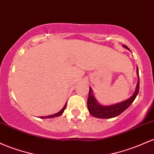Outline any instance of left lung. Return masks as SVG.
<instances>
[{"mask_svg": "<svg viewBox=\"0 0 154 154\" xmlns=\"http://www.w3.org/2000/svg\"><path fill=\"white\" fill-rule=\"evenodd\" d=\"M124 48L128 49L130 51V49L125 45H123ZM137 75L138 77L137 85H136L135 90L133 94L129 99L124 100V101L120 102V103H116L113 105H103L100 104L94 97L93 94V91L91 87H89V97L87 100V108L89 110V112L91 116H93L95 118L99 119H110L114 118L116 116H118L121 113H123L125 110L130 106L131 104L133 103L136 97L139 92L140 88V79H139V70H138L137 66Z\"/></svg>", "mask_w": 154, "mask_h": 154, "instance_id": "left-lung-1", "label": "left lung"}]
</instances>
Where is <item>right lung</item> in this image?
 I'll return each mask as SVG.
<instances>
[{"label":"right lung","mask_w":154,"mask_h":154,"mask_svg":"<svg viewBox=\"0 0 154 154\" xmlns=\"http://www.w3.org/2000/svg\"><path fill=\"white\" fill-rule=\"evenodd\" d=\"M66 105H67V103H65V105H64V107H63V108H62V110H60V111L58 112V113H54V114H52V115L47 116H41V117H40V118H41V119H51V118H54V117L60 116L61 115L62 113H63L64 110H65V108H66Z\"/></svg>","instance_id":"right-lung-1"}]
</instances>
